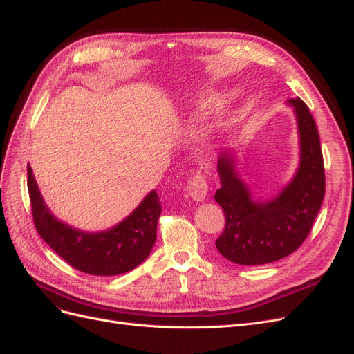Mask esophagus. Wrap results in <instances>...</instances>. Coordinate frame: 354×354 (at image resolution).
<instances>
[{
  "mask_svg": "<svg viewBox=\"0 0 354 354\" xmlns=\"http://www.w3.org/2000/svg\"><path fill=\"white\" fill-rule=\"evenodd\" d=\"M187 194H189V196L192 199L196 201V202H202L203 199L207 198V195H208V185H207L205 177H203L201 173L195 174L194 178L189 181Z\"/></svg>",
  "mask_w": 354,
  "mask_h": 354,
  "instance_id": "34e87169",
  "label": "esophagus"
}]
</instances>
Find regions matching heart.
I'll list each match as a JSON object with an SVG mask.
<instances>
[{"label": "heart", "instance_id": "heart-1", "mask_svg": "<svg viewBox=\"0 0 354 354\" xmlns=\"http://www.w3.org/2000/svg\"><path fill=\"white\" fill-rule=\"evenodd\" d=\"M214 130H216V122H212V124H209V125H207L205 128H203L202 133H201L202 140H209L212 133H214Z\"/></svg>", "mask_w": 354, "mask_h": 354}]
</instances>
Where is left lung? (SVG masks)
Listing matches in <instances>:
<instances>
[{"instance_id": "1", "label": "left lung", "mask_w": 354, "mask_h": 354, "mask_svg": "<svg viewBox=\"0 0 354 354\" xmlns=\"http://www.w3.org/2000/svg\"><path fill=\"white\" fill-rule=\"evenodd\" d=\"M294 109L298 131V168L273 198L257 199L241 178L236 152L223 149L217 159L221 187L216 201L226 216V229L216 241L224 259L242 266L273 263L292 254L313 226L325 196L324 156L316 122L299 99Z\"/></svg>"}]
</instances>
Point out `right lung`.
<instances>
[{"instance_id":"right-lung-1","label":"right lung","mask_w":354,"mask_h":354,"mask_svg":"<svg viewBox=\"0 0 354 354\" xmlns=\"http://www.w3.org/2000/svg\"><path fill=\"white\" fill-rule=\"evenodd\" d=\"M28 190L39 236L75 269L94 276L122 274L142 264L153 248L162 211L156 190L149 192L130 216L102 232H84L59 220L42 198L30 165Z\"/></svg>"}]
</instances>
